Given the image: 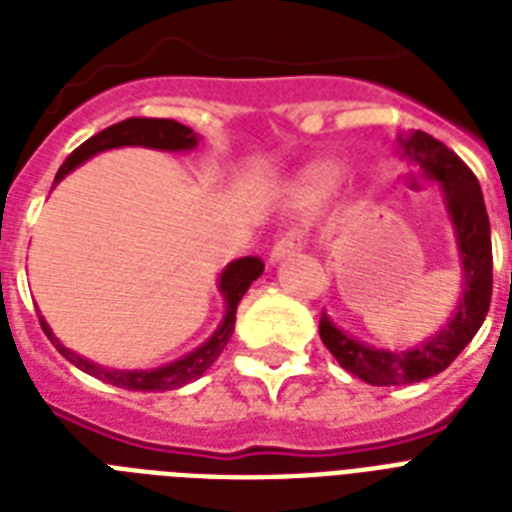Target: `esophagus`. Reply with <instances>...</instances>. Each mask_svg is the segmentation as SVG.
<instances>
[{"instance_id":"obj_1","label":"esophagus","mask_w":512,"mask_h":512,"mask_svg":"<svg viewBox=\"0 0 512 512\" xmlns=\"http://www.w3.org/2000/svg\"><path fill=\"white\" fill-rule=\"evenodd\" d=\"M303 247H305V233L300 231V228H289V231L281 233V239L273 244L271 263H279V260L295 255V252H300Z\"/></svg>"}]
</instances>
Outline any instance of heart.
<instances>
[{
	"label": "heart",
	"mask_w": 512,
	"mask_h": 512,
	"mask_svg": "<svg viewBox=\"0 0 512 512\" xmlns=\"http://www.w3.org/2000/svg\"><path fill=\"white\" fill-rule=\"evenodd\" d=\"M340 177L342 172L337 164H313L295 180V201L300 207H316L335 193Z\"/></svg>",
	"instance_id": "1"
}]
</instances>
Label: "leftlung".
<instances>
[{"label":"left lung","instance_id":"obj_1","mask_svg":"<svg viewBox=\"0 0 512 512\" xmlns=\"http://www.w3.org/2000/svg\"><path fill=\"white\" fill-rule=\"evenodd\" d=\"M398 146L409 162L417 164L430 180L441 183L446 212L457 233L465 284L457 311L446 321V327L412 350L372 348L345 335L329 321L327 313H321V342L345 372L356 374L369 385H412L444 372L476 337L492 303V231L476 175L460 156L428 132L417 130L398 138Z\"/></svg>","mask_w":512,"mask_h":512}]
</instances>
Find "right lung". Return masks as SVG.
I'll return each mask as SVG.
<instances>
[{
    "label": "right lung",
    "mask_w": 512,
    "mask_h": 512,
    "mask_svg": "<svg viewBox=\"0 0 512 512\" xmlns=\"http://www.w3.org/2000/svg\"><path fill=\"white\" fill-rule=\"evenodd\" d=\"M199 143V135L172 119H124L119 124H111L98 135H92L90 140H84L82 146L76 148L74 154L68 156L63 167L55 175V183L63 180L68 172L87 162L90 156L108 151V148H122V146H143V148H159V151H191ZM265 271V263L260 257H239L228 263L223 273H220V292L225 297V316L220 321V327L215 329V335L209 337L204 345L191 350L188 356L177 358L172 364H164L151 372H119V369H106V366L92 364L87 358L76 356L74 350H68L58 337L52 335V329L47 327V321L42 319L44 335L50 337L52 345L63 353L74 366H79L82 372L92 374L103 382H111L116 388L124 390H175L183 388L185 382L199 380L201 374L207 372L209 366L215 364L217 356L223 353L233 335V324H236V308H239L241 297L252 287V281L260 279V273Z\"/></svg>",
    "instance_id": "add662e5"
}]
</instances>
